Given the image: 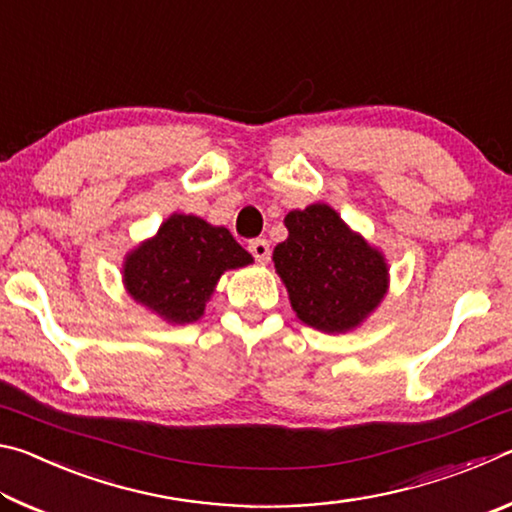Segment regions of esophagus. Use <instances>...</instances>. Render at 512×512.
<instances>
[{
	"label": "esophagus",
	"instance_id": "obj_1",
	"mask_svg": "<svg viewBox=\"0 0 512 512\" xmlns=\"http://www.w3.org/2000/svg\"><path fill=\"white\" fill-rule=\"evenodd\" d=\"M250 255H253L259 264H266L271 259V246H268L266 239H253L248 244Z\"/></svg>",
	"mask_w": 512,
	"mask_h": 512
}]
</instances>
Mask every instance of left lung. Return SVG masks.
Segmentation results:
<instances>
[{"mask_svg":"<svg viewBox=\"0 0 512 512\" xmlns=\"http://www.w3.org/2000/svg\"><path fill=\"white\" fill-rule=\"evenodd\" d=\"M284 225L289 237L273 262L296 316L327 334L361 325L388 291L384 255L325 203L289 212Z\"/></svg>","mask_w":512,"mask_h":512,"instance_id":"8db88e82","label":"left lung"}]
</instances>
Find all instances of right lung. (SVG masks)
<instances>
[{"label":"right lung","instance_id":"right-lung-1","mask_svg":"<svg viewBox=\"0 0 512 512\" xmlns=\"http://www.w3.org/2000/svg\"><path fill=\"white\" fill-rule=\"evenodd\" d=\"M253 264L230 230L192 214H171L158 235L126 255L124 287L171 325L196 323L219 277Z\"/></svg>","mask_w":512,"mask_h":512}]
</instances>
